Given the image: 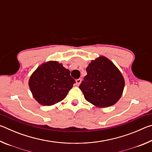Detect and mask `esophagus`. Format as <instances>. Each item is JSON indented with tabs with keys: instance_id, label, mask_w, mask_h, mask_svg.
<instances>
[{
	"instance_id": "1",
	"label": "esophagus",
	"mask_w": 152,
	"mask_h": 152,
	"mask_svg": "<svg viewBox=\"0 0 152 152\" xmlns=\"http://www.w3.org/2000/svg\"><path fill=\"white\" fill-rule=\"evenodd\" d=\"M81 81H82V79H81V78L77 79L76 80V86H79L80 84L81 83Z\"/></svg>"
}]
</instances>
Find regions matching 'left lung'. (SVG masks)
<instances>
[{
    "label": "left lung",
    "instance_id": "8db88e82",
    "mask_svg": "<svg viewBox=\"0 0 152 152\" xmlns=\"http://www.w3.org/2000/svg\"><path fill=\"white\" fill-rule=\"evenodd\" d=\"M79 86L87 101L99 108L112 106L121 97L125 80L114 64L104 56L91 61Z\"/></svg>",
    "mask_w": 152,
    "mask_h": 152
}]
</instances>
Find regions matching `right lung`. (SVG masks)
Returning <instances> with one entry per match:
<instances>
[{"mask_svg":"<svg viewBox=\"0 0 152 152\" xmlns=\"http://www.w3.org/2000/svg\"><path fill=\"white\" fill-rule=\"evenodd\" d=\"M70 74L68 69L56 61L42 64L29 78V86L33 96L44 106L61 101L75 83Z\"/></svg>","mask_w":152,"mask_h":152,"instance_id":"add662e5","label":"right lung"}]
</instances>
